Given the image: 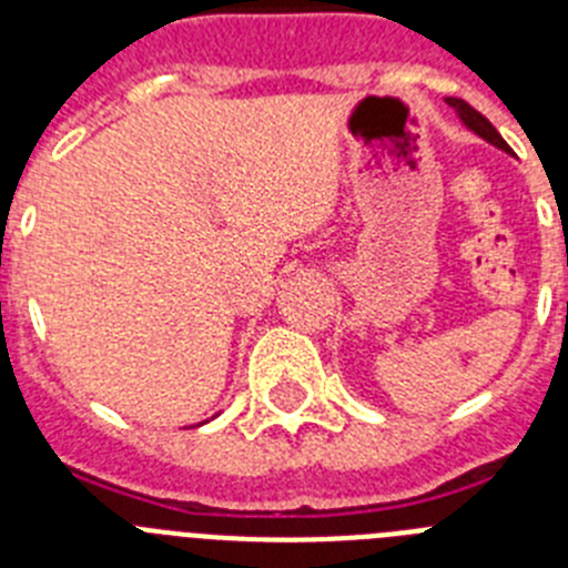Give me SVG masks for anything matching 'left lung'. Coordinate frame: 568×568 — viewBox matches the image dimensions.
I'll use <instances>...</instances> for the list:
<instances>
[{"label":"left lung","instance_id":"obj_1","mask_svg":"<svg viewBox=\"0 0 568 568\" xmlns=\"http://www.w3.org/2000/svg\"><path fill=\"white\" fill-rule=\"evenodd\" d=\"M446 102H449V108L458 110L460 122H464L466 128L475 130V133H478L480 139H486V142H489V144H495V148H500V150H506V153H509V144H506L504 139H500V133L495 128H491V122H489V119H486L484 113H478V110L471 108V104H466L464 99H446Z\"/></svg>","mask_w":568,"mask_h":568}]
</instances>
